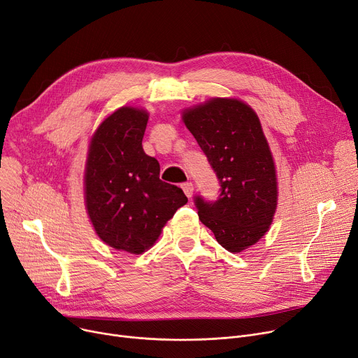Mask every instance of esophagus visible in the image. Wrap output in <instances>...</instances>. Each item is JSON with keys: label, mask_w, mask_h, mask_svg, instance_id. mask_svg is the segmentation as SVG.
I'll list each match as a JSON object with an SVG mask.
<instances>
[{"label": "esophagus", "mask_w": 358, "mask_h": 358, "mask_svg": "<svg viewBox=\"0 0 358 358\" xmlns=\"http://www.w3.org/2000/svg\"><path fill=\"white\" fill-rule=\"evenodd\" d=\"M181 188H182V192L185 193V196H187L188 199H192V197H193V193H194V185H193L192 182H184V184L181 185Z\"/></svg>", "instance_id": "obj_1"}]
</instances>
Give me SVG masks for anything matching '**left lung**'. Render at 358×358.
<instances>
[{
	"label": "left lung",
	"mask_w": 358,
	"mask_h": 358,
	"mask_svg": "<svg viewBox=\"0 0 358 358\" xmlns=\"http://www.w3.org/2000/svg\"><path fill=\"white\" fill-rule=\"evenodd\" d=\"M220 184L217 200L194 196L199 219L229 252L264 236L278 201L276 174L257 115L237 99L214 98L182 113Z\"/></svg>",
	"instance_id": "8db88e82"
}]
</instances>
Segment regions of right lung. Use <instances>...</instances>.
I'll return each instance as SVG.
<instances>
[{
  "label": "right lung",
  "instance_id": "add662e5",
  "mask_svg": "<svg viewBox=\"0 0 358 358\" xmlns=\"http://www.w3.org/2000/svg\"><path fill=\"white\" fill-rule=\"evenodd\" d=\"M148 113L121 108L94 132L85 173L90 222L113 249L139 255L151 248L174 213L188 200L159 180V164L142 150Z\"/></svg>",
  "mask_w": 358,
  "mask_h": 358
}]
</instances>
